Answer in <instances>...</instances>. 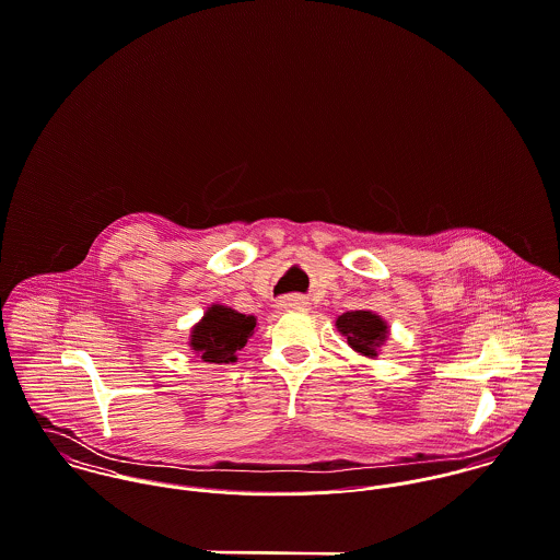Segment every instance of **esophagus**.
I'll return each mask as SVG.
<instances>
[{
  "mask_svg": "<svg viewBox=\"0 0 560 560\" xmlns=\"http://www.w3.org/2000/svg\"><path fill=\"white\" fill-rule=\"evenodd\" d=\"M280 306L284 311H306L308 308V300L302 295H287L280 300Z\"/></svg>",
  "mask_w": 560,
  "mask_h": 560,
  "instance_id": "obj_1",
  "label": "esophagus"
}]
</instances>
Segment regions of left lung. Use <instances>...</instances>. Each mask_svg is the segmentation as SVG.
I'll use <instances>...</instances> for the list:
<instances>
[{
	"label": "left lung",
	"instance_id": "obj_1",
	"mask_svg": "<svg viewBox=\"0 0 560 560\" xmlns=\"http://www.w3.org/2000/svg\"><path fill=\"white\" fill-rule=\"evenodd\" d=\"M336 327L340 334L347 336V342L355 351L371 355V358L377 355L375 349L386 340V334H388L386 323L369 311L345 313L336 320Z\"/></svg>",
	"mask_w": 560,
	"mask_h": 560
}]
</instances>
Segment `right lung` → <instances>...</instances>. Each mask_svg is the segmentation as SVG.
Returning a JSON list of instances; mask_svg holds the SVG:
<instances>
[{"label":"right lung","mask_w":560,"mask_h":560,"mask_svg":"<svg viewBox=\"0 0 560 560\" xmlns=\"http://www.w3.org/2000/svg\"><path fill=\"white\" fill-rule=\"evenodd\" d=\"M254 327L256 319L252 315H241L226 306H211L205 319L191 329V347L205 362H233Z\"/></svg>","instance_id":"right-lung-1"}]
</instances>
